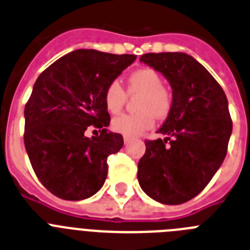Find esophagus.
Instances as JSON below:
<instances>
[{
    "mask_svg": "<svg viewBox=\"0 0 250 250\" xmlns=\"http://www.w3.org/2000/svg\"><path fill=\"white\" fill-rule=\"evenodd\" d=\"M129 142H131V140H129L128 137H125V145H128Z\"/></svg>",
    "mask_w": 250,
    "mask_h": 250,
    "instance_id": "1",
    "label": "esophagus"
}]
</instances>
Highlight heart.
Listing matches in <instances>:
<instances>
[{"label": "heart", "instance_id": "heart-1", "mask_svg": "<svg viewBox=\"0 0 250 250\" xmlns=\"http://www.w3.org/2000/svg\"><path fill=\"white\" fill-rule=\"evenodd\" d=\"M128 90L142 94L138 103L140 113L122 114L112 121L113 131L125 137H137L153 127L155 116L165 118L171 109V95L164 88L162 78L153 69H140L128 77ZM125 95L118 82H113L104 92V104L109 113L116 114L125 105Z\"/></svg>", "mask_w": 250, "mask_h": 250}]
</instances>
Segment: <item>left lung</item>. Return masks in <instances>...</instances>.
Listing matches in <instances>:
<instances>
[{
    "instance_id": "obj_1",
    "label": "left lung",
    "mask_w": 250,
    "mask_h": 250,
    "mask_svg": "<svg viewBox=\"0 0 250 250\" xmlns=\"http://www.w3.org/2000/svg\"><path fill=\"white\" fill-rule=\"evenodd\" d=\"M141 62L161 73L172 103L158 133L146 141L138 182L151 199L179 205L200 194L227 156L231 119L224 90L200 62L185 53H149Z\"/></svg>"
}]
</instances>
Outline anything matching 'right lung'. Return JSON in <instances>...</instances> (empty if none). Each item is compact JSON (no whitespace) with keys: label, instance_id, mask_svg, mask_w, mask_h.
<instances>
[{"label":"right lung","instance_id":"add662e5","mask_svg":"<svg viewBox=\"0 0 250 250\" xmlns=\"http://www.w3.org/2000/svg\"><path fill=\"white\" fill-rule=\"evenodd\" d=\"M136 60L79 49L39 75L25 105V148L41 184L64 200L97 194L107 179V158L123 146L122 134L108 131L104 92ZM89 125L101 135L86 138Z\"/></svg>","mask_w":250,"mask_h":250}]
</instances>
